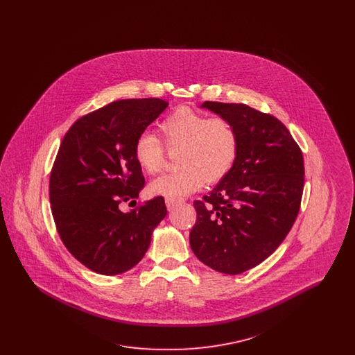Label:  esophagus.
Segmentation results:
<instances>
[{"mask_svg": "<svg viewBox=\"0 0 355 355\" xmlns=\"http://www.w3.org/2000/svg\"><path fill=\"white\" fill-rule=\"evenodd\" d=\"M165 203H166V207H168V210H173V209H175L181 201H178V200H173V198H166L165 200Z\"/></svg>", "mask_w": 355, "mask_h": 355, "instance_id": "34e87169", "label": "esophagus"}]
</instances>
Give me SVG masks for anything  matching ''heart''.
Returning <instances> with one entry per match:
<instances>
[{
    "mask_svg": "<svg viewBox=\"0 0 355 355\" xmlns=\"http://www.w3.org/2000/svg\"><path fill=\"white\" fill-rule=\"evenodd\" d=\"M159 132L166 149L180 152V170L149 184L148 190L154 197L181 200L198 191L205 181L220 182L236 164L239 137L229 119H209L189 107H180L159 123ZM135 159L146 174H157L165 164L164 145L155 135L142 133L135 139Z\"/></svg>",
    "mask_w": 355,
    "mask_h": 355,
    "instance_id": "b5f03b06",
    "label": "heart"
}]
</instances>
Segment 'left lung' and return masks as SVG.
Here are the masks:
<instances>
[{
    "label": "left lung",
    "mask_w": 355,
    "mask_h": 355,
    "mask_svg": "<svg viewBox=\"0 0 355 355\" xmlns=\"http://www.w3.org/2000/svg\"><path fill=\"white\" fill-rule=\"evenodd\" d=\"M236 126L239 149L230 173L203 201L190 246L206 266L236 275L263 262L286 238L298 216L304 157L286 126L243 103L205 101Z\"/></svg>",
    "instance_id": "left-lung-1"
}]
</instances>
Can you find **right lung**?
<instances>
[{
	"label": "right lung",
	"instance_id": "1",
	"mask_svg": "<svg viewBox=\"0 0 355 355\" xmlns=\"http://www.w3.org/2000/svg\"><path fill=\"white\" fill-rule=\"evenodd\" d=\"M168 105L159 98L112 102L77 119L61 142L51 173V214L61 241L89 270L116 275L135 268L168 214L162 197L119 210L135 202L145 184L135 139Z\"/></svg>",
	"mask_w": 355,
	"mask_h": 355
}]
</instances>
